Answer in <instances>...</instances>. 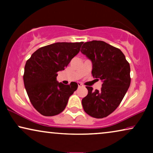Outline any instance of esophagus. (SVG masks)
Here are the masks:
<instances>
[{
  "mask_svg": "<svg viewBox=\"0 0 153 153\" xmlns=\"http://www.w3.org/2000/svg\"><path fill=\"white\" fill-rule=\"evenodd\" d=\"M78 86H79V88H80L81 86H83V84L81 83H78Z\"/></svg>",
  "mask_w": 153,
  "mask_h": 153,
  "instance_id": "obj_1",
  "label": "esophagus"
}]
</instances>
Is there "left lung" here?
<instances>
[{
	"mask_svg": "<svg viewBox=\"0 0 153 153\" xmlns=\"http://www.w3.org/2000/svg\"><path fill=\"white\" fill-rule=\"evenodd\" d=\"M81 51L91 60L95 80L103 82L100 91L86 86L88 93L81 102L83 110L93 118H105L120 105L129 88L130 66L120 49L105 42H87Z\"/></svg>",
	"mask_w": 153,
	"mask_h": 153,
	"instance_id": "obj_1",
	"label": "left lung"
}]
</instances>
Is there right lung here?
Instances as JSON below:
<instances>
[{
	"mask_svg": "<svg viewBox=\"0 0 153 153\" xmlns=\"http://www.w3.org/2000/svg\"><path fill=\"white\" fill-rule=\"evenodd\" d=\"M81 42H57L39 48L26 61L24 82L29 100L45 116H53L65 108L69 97L78 88L76 82L64 85L56 81L57 72L63 70L77 55Z\"/></svg>",
	"mask_w": 153,
	"mask_h": 153,
	"instance_id": "add662e5",
	"label": "right lung"
}]
</instances>
